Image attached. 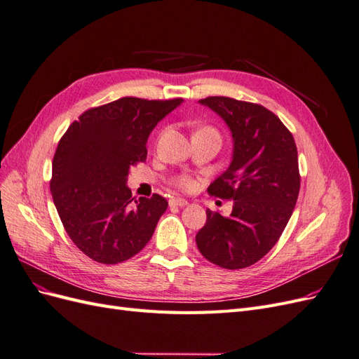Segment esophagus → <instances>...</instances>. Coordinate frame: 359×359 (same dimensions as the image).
Instances as JSON below:
<instances>
[{
  "mask_svg": "<svg viewBox=\"0 0 359 359\" xmlns=\"http://www.w3.org/2000/svg\"><path fill=\"white\" fill-rule=\"evenodd\" d=\"M187 203L189 202L186 199H182V198H175V199H170L169 201L170 206H180V208H182V206H186Z\"/></svg>",
  "mask_w": 359,
  "mask_h": 359,
  "instance_id": "esophagus-1",
  "label": "esophagus"
}]
</instances>
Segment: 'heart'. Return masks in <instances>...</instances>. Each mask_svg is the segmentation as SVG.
<instances>
[{
  "mask_svg": "<svg viewBox=\"0 0 359 359\" xmlns=\"http://www.w3.org/2000/svg\"><path fill=\"white\" fill-rule=\"evenodd\" d=\"M203 130H212V128H203ZM175 184H177V186H178L180 189H182V190H193L194 186H196V182H194V180L190 178V177H187V175L178 177V178L175 180Z\"/></svg>",
  "mask_w": 359,
  "mask_h": 359,
  "instance_id": "b5f03b06",
  "label": "heart"
}]
</instances>
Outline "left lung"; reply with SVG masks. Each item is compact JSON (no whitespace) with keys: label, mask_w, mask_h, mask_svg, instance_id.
I'll use <instances>...</instances> for the list:
<instances>
[{"label":"left lung","mask_w":359,"mask_h":359,"mask_svg":"<svg viewBox=\"0 0 359 359\" xmlns=\"http://www.w3.org/2000/svg\"><path fill=\"white\" fill-rule=\"evenodd\" d=\"M199 103L232 133V161L208 193L232 199L233 208L229 217L206 210L196 244L215 265L247 268L276 245L295 208L301 184L295 140L280 118L260 104L231 97H206Z\"/></svg>","instance_id":"1"}]
</instances>
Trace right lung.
Wrapping results in <instances>:
<instances>
[{
  "mask_svg": "<svg viewBox=\"0 0 359 359\" xmlns=\"http://www.w3.org/2000/svg\"><path fill=\"white\" fill-rule=\"evenodd\" d=\"M182 99L123 97L85 111L61 137L50 193L64 229L95 262H124L153 236L168 201L132 198L128 170L147 160V140Z\"/></svg>",
  "mask_w": 359,
  "mask_h": 359,
  "instance_id": "right-lung-1",
  "label": "right lung"
}]
</instances>
